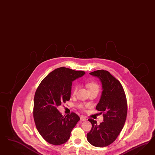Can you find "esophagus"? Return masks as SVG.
Returning a JSON list of instances; mask_svg holds the SVG:
<instances>
[{"instance_id": "esophagus-1", "label": "esophagus", "mask_w": 155, "mask_h": 155, "mask_svg": "<svg viewBox=\"0 0 155 155\" xmlns=\"http://www.w3.org/2000/svg\"><path fill=\"white\" fill-rule=\"evenodd\" d=\"M80 119L81 121H84L86 120V118L84 117V115H81L80 117Z\"/></svg>"}]
</instances>
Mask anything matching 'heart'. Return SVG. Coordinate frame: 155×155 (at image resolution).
<instances>
[{
	"instance_id": "obj_1",
	"label": "heart",
	"mask_w": 155,
	"mask_h": 155,
	"mask_svg": "<svg viewBox=\"0 0 155 155\" xmlns=\"http://www.w3.org/2000/svg\"><path fill=\"white\" fill-rule=\"evenodd\" d=\"M86 86L89 89V90H99V86L98 84L95 83H93V82H91V83H88L86 84ZM78 89V86L76 85L74 89L73 90V95H75L76 92H77V90ZM80 107L81 108H82V105H80Z\"/></svg>"
}]
</instances>
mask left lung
<instances>
[{"label":"left lung","instance_id":"8db88e82","mask_svg":"<svg viewBox=\"0 0 155 155\" xmlns=\"http://www.w3.org/2000/svg\"><path fill=\"white\" fill-rule=\"evenodd\" d=\"M90 74L102 83L103 90L96 109L103 113V122L98 125L94 119H88L92 128L87 139L93 146L104 147L113 143L123 129L127 117V100L122 84L108 71L99 70Z\"/></svg>","mask_w":155,"mask_h":155}]
</instances>
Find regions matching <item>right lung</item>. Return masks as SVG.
Listing matches in <instances>:
<instances>
[{"mask_svg": "<svg viewBox=\"0 0 155 155\" xmlns=\"http://www.w3.org/2000/svg\"><path fill=\"white\" fill-rule=\"evenodd\" d=\"M84 74V71L61 67L39 84L34 97L33 117L38 131L48 143L55 146L66 143L80 120L74 113L62 116L57 107L70 100L72 82Z\"/></svg>", "mask_w": 155, "mask_h": 155, "instance_id": "add662e5", "label": "right lung"}]
</instances>
